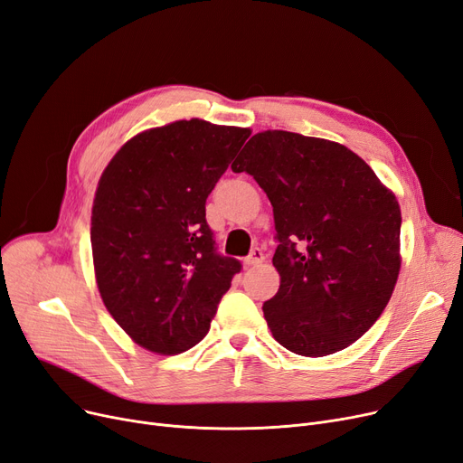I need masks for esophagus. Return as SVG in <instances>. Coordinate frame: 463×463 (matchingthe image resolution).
I'll return each instance as SVG.
<instances>
[{"label":"esophagus","mask_w":463,"mask_h":463,"mask_svg":"<svg viewBox=\"0 0 463 463\" xmlns=\"http://www.w3.org/2000/svg\"><path fill=\"white\" fill-rule=\"evenodd\" d=\"M263 261V252H261V249H252L250 250V254L245 258V266H258V263H261Z\"/></svg>","instance_id":"esophagus-1"}]
</instances>
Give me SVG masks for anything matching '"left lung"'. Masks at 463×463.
Masks as SVG:
<instances>
[{
	"mask_svg": "<svg viewBox=\"0 0 463 463\" xmlns=\"http://www.w3.org/2000/svg\"><path fill=\"white\" fill-rule=\"evenodd\" d=\"M247 171L273 205L279 292L263 303L273 337L294 354L327 356L377 322L398 280L402 211L346 146L282 129L250 137Z\"/></svg>",
	"mask_w": 463,
	"mask_h": 463,
	"instance_id": "obj_1",
	"label": "left lung"
}]
</instances>
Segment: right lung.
Returning a JSON list of instances; mask_svg holds the SVG:
<instances>
[{
    "label": "right lung",
    "instance_id": "add662e5",
    "mask_svg": "<svg viewBox=\"0 0 463 463\" xmlns=\"http://www.w3.org/2000/svg\"><path fill=\"white\" fill-rule=\"evenodd\" d=\"M249 128L177 120L131 137L92 207L96 282L139 346L171 356L200 343L241 261L216 252L205 202Z\"/></svg>",
    "mask_w": 463,
    "mask_h": 463
}]
</instances>
